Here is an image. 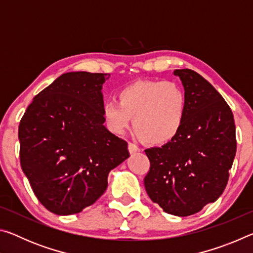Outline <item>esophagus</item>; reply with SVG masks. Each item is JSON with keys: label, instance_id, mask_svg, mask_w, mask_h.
Returning a JSON list of instances; mask_svg holds the SVG:
<instances>
[{"label": "esophagus", "instance_id": "obj_1", "mask_svg": "<svg viewBox=\"0 0 253 253\" xmlns=\"http://www.w3.org/2000/svg\"><path fill=\"white\" fill-rule=\"evenodd\" d=\"M128 151H129L130 154H134V153H137V152H140V148L137 146V145L129 143V144H128Z\"/></svg>", "mask_w": 253, "mask_h": 253}]
</instances>
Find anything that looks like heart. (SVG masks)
<instances>
[{"label":"heart","instance_id":"b5f03b06","mask_svg":"<svg viewBox=\"0 0 253 253\" xmlns=\"http://www.w3.org/2000/svg\"><path fill=\"white\" fill-rule=\"evenodd\" d=\"M117 101L102 106L107 127L122 134L130 125L143 142L164 145L181 131L185 118L186 93L173 81L142 80L124 87Z\"/></svg>","mask_w":253,"mask_h":253}]
</instances>
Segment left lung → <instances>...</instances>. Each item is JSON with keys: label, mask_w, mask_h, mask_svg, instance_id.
Returning a JSON list of instances; mask_svg holds the SVG:
<instances>
[{"label": "left lung", "mask_w": 253, "mask_h": 253, "mask_svg": "<svg viewBox=\"0 0 253 253\" xmlns=\"http://www.w3.org/2000/svg\"><path fill=\"white\" fill-rule=\"evenodd\" d=\"M174 75L186 93L185 118L173 140L145 151L151 168L144 185L164 212L188 216L223 193L237 139L232 111L216 89L191 69Z\"/></svg>", "instance_id": "obj_1"}]
</instances>
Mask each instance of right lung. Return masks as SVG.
I'll list each match as a JSON object with an SVG mask.
<instances>
[{
  "label": "right lung",
  "mask_w": 253,
  "mask_h": 253,
  "mask_svg": "<svg viewBox=\"0 0 253 253\" xmlns=\"http://www.w3.org/2000/svg\"><path fill=\"white\" fill-rule=\"evenodd\" d=\"M108 74L67 72L33 98L19 125L20 163L34 194L58 215L79 213L104 194L108 174L129 157L104 126Z\"/></svg>",
  "instance_id": "1"
}]
</instances>
